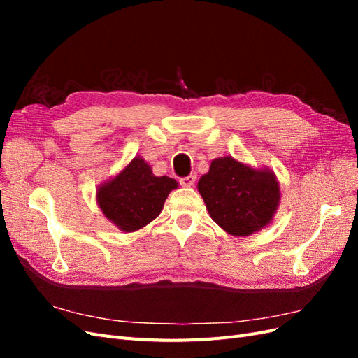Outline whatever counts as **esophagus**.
<instances>
[{
    "instance_id": "obj_1",
    "label": "esophagus",
    "mask_w": 358,
    "mask_h": 358,
    "mask_svg": "<svg viewBox=\"0 0 358 358\" xmlns=\"http://www.w3.org/2000/svg\"><path fill=\"white\" fill-rule=\"evenodd\" d=\"M196 175H189V176H187V178H180L179 179V183L182 187H185V188H189V187H192L194 183H196Z\"/></svg>"
}]
</instances>
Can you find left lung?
I'll return each instance as SVG.
<instances>
[{
	"mask_svg": "<svg viewBox=\"0 0 358 358\" xmlns=\"http://www.w3.org/2000/svg\"><path fill=\"white\" fill-rule=\"evenodd\" d=\"M197 189L210 218L231 236H251L272 224L279 208V180L268 167L255 169L230 155L215 158Z\"/></svg>",
	"mask_w": 358,
	"mask_h": 358,
	"instance_id": "obj_1",
	"label": "left lung"
}]
</instances>
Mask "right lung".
<instances>
[{
  "instance_id": "right-lung-1",
  "label": "right lung",
  "mask_w": 358,
  "mask_h": 358,
  "mask_svg": "<svg viewBox=\"0 0 358 358\" xmlns=\"http://www.w3.org/2000/svg\"><path fill=\"white\" fill-rule=\"evenodd\" d=\"M178 187L175 179L155 176L142 157H134L117 175L96 187V204L119 230L133 233L157 218Z\"/></svg>"
}]
</instances>
